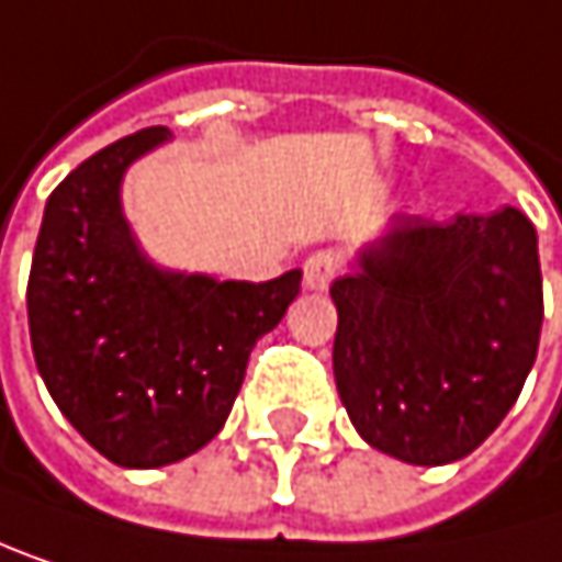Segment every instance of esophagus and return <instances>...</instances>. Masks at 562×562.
Masks as SVG:
<instances>
[{
  "label": "esophagus",
  "mask_w": 562,
  "mask_h": 562,
  "mask_svg": "<svg viewBox=\"0 0 562 562\" xmlns=\"http://www.w3.org/2000/svg\"><path fill=\"white\" fill-rule=\"evenodd\" d=\"M340 271V255L337 251H314L304 261V288L307 291H324Z\"/></svg>",
  "instance_id": "1"
}]
</instances>
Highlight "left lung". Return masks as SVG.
<instances>
[{
	"instance_id": "8db88e82",
	"label": "left lung",
	"mask_w": 562,
	"mask_h": 562,
	"mask_svg": "<svg viewBox=\"0 0 562 562\" xmlns=\"http://www.w3.org/2000/svg\"><path fill=\"white\" fill-rule=\"evenodd\" d=\"M334 380L353 428L409 464L471 454L537 360L543 278L530 218L396 215L334 281Z\"/></svg>"
}]
</instances>
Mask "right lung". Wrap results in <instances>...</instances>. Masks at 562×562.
Returning a JSON list of instances; mask_svg holds the SVG:
<instances>
[{
	"label": "right lung",
	"mask_w": 562,
	"mask_h": 562,
	"mask_svg": "<svg viewBox=\"0 0 562 562\" xmlns=\"http://www.w3.org/2000/svg\"><path fill=\"white\" fill-rule=\"evenodd\" d=\"M166 140V127H146L68 172L48 195L29 274L35 367L65 419L121 468H162L209 445L251 347L301 291L297 268L251 284L143 255L121 182Z\"/></svg>",
	"instance_id": "1"
}]
</instances>
